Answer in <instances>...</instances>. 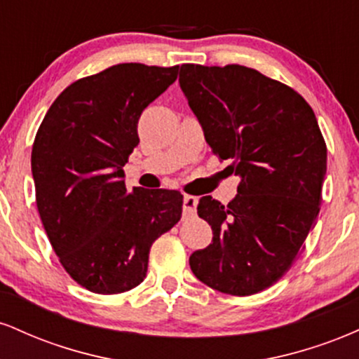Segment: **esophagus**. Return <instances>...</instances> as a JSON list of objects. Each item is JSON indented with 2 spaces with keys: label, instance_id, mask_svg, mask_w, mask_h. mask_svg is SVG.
I'll use <instances>...</instances> for the list:
<instances>
[{
  "label": "esophagus",
  "instance_id": "obj_1",
  "mask_svg": "<svg viewBox=\"0 0 359 359\" xmlns=\"http://www.w3.org/2000/svg\"><path fill=\"white\" fill-rule=\"evenodd\" d=\"M197 203H199V199H197V197L184 196V216H192V214L196 212Z\"/></svg>",
  "mask_w": 359,
  "mask_h": 359
}]
</instances>
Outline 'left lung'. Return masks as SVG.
I'll return each instance as SVG.
<instances>
[{
    "instance_id": "obj_1",
    "label": "left lung",
    "mask_w": 359,
    "mask_h": 359,
    "mask_svg": "<svg viewBox=\"0 0 359 359\" xmlns=\"http://www.w3.org/2000/svg\"><path fill=\"white\" fill-rule=\"evenodd\" d=\"M179 84L205 142L241 179L228 205L201 197L212 243L189 265L222 294H258L290 269L319 214L327 148L316 114L294 89L245 65L182 64Z\"/></svg>"
}]
</instances>
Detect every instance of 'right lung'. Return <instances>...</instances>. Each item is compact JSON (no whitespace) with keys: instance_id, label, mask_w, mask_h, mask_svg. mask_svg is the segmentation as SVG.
<instances>
[{"instance_id":"obj_1","label":"right lung","mask_w":359,"mask_h":359,"mask_svg":"<svg viewBox=\"0 0 359 359\" xmlns=\"http://www.w3.org/2000/svg\"><path fill=\"white\" fill-rule=\"evenodd\" d=\"M179 65L118 64L72 82L53 101L32 148L36 208L55 255L94 294H121L147 277L148 253L182 216L177 191H126L125 163L143 109L174 84Z\"/></svg>"}]
</instances>
